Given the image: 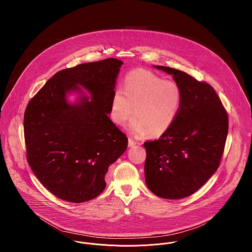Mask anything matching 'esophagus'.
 I'll list each match as a JSON object with an SVG mask.
<instances>
[{"label":"esophagus","mask_w":252,"mask_h":252,"mask_svg":"<svg viewBox=\"0 0 252 252\" xmlns=\"http://www.w3.org/2000/svg\"><path fill=\"white\" fill-rule=\"evenodd\" d=\"M136 144H137V142H135L133 139H131V138L128 139V146H129V147H133V146H135Z\"/></svg>","instance_id":"1"}]
</instances>
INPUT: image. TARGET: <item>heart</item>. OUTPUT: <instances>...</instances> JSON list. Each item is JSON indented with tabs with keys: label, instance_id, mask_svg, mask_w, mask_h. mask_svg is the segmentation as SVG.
I'll return each mask as SVG.
<instances>
[{
	"label": "heart",
	"instance_id": "obj_1",
	"mask_svg": "<svg viewBox=\"0 0 252 252\" xmlns=\"http://www.w3.org/2000/svg\"><path fill=\"white\" fill-rule=\"evenodd\" d=\"M182 103V91L173 80H164L155 72L136 69L129 72L111 98V118L125 125L134 113L129 129L138 138L151 133L161 136L176 120Z\"/></svg>",
	"mask_w": 252,
	"mask_h": 252
}]
</instances>
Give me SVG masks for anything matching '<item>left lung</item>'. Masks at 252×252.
I'll return each mask as SVG.
<instances>
[{"mask_svg":"<svg viewBox=\"0 0 252 252\" xmlns=\"http://www.w3.org/2000/svg\"><path fill=\"white\" fill-rule=\"evenodd\" d=\"M182 91L180 112L170 129L145 142V182L158 197L180 199L196 192L220 165L228 130V116L210 84L165 66Z\"/></svg>","mask_w":252,"mask_h":252,"instance_id":"8db88e82","label":"left lung"}]
</instances>
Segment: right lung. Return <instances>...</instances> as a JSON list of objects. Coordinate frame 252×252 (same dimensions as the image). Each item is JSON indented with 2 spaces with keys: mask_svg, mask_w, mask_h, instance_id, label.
I'll return each instance as SVG.
<instances>
[{
  "mask_svg": "<svg viewBox=\"0 0 252 252\" xmlns=\"http://www.w3.org/2000/svg\"><path fill=\"white\" fill-rule=\"evenodd\" d=\"M123 61L106 59L57 72L29 101L24 117L27 161L60 199L82 203L106 187L108 167L126 151L127 137L108 118ZM82 85L92 94L75 105L65 94Z\"/></svg>",
  "mask_w": 252,
  "mask_h": 252,
  "instance_id": "obj_1",
  "label": "right lung"
}]
</instances>
